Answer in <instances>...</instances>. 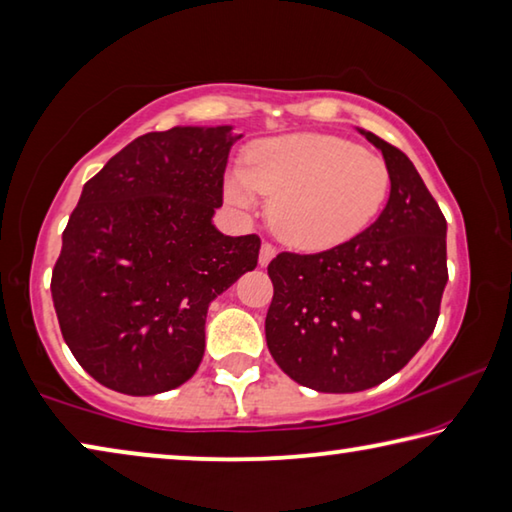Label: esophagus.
<instances>
[{"label": "esophagus", "instance_id": "34e87169", "mask_svg": "<svg viewBox=\"0 0 512 512\" xmlns=\"http://www.w3.org/2000/svg\"><path fill=\"white\" fill-rule=\"evenodd\" d=\"M273 257H275V246L264 241L262 250H259V266H268V262H271Z\"/></svg>", "mask_w": 512, "mask_h": 512}]
</instances>
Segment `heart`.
Listing matches in <instances>:
<instances>
[{
  "label": "heart",
  "mask_w": 512,
  "mask_h": 512,
  "mask_svg": "<svg viewBox=\"0 0 512 512\" xmlns=\"http://www.w3.org/2000/svg\"><path fill=\"white\" fill-rule=\"evenodd\" d=\"M391 192L386 162L336 135L300 133L255 146L225 180V198L253 210L273 198L268 223L291 248L320 253L348 244L377 219Z\"/></svg>",
  "instance_id": "b5f03b06"
}]
</instances>
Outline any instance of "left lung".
Wrapping results in <instances>:
<instances>
[{
  "label": "left lung",
  "mask_w": 512,
  "mask_h": 512,
  "mask_svg": "<svg viewBox=\"0 0 512 512\" xmlns=\"http://www.w3.org/2000/svg\"><path fill=\"white\" fill-rule=\"evenodd\" d=\"M391 171L379 219L348 244L268 264L266 345L298 384L357 393L393 377L429 339L447 284V221L413 162L368 131Z\"/></svg>",
  "instance_id": "left-lung-1"
}]
</instances>
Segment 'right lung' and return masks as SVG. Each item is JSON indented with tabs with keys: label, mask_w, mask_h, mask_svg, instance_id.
Instances as JSON below:
<instances>
[{
	"label": "right lung",
	"mask_w": 512,
	"mask_h": 512,
	"mask_svg": "<svg viewBox=\"0 0 512 512\" xmlns=\"http://www.w3.org/2000/svg\"><path fill=\"white\" fill-rule=\"evenodd\" d=\"M232 126H176L124 146L83 187L51 273L60 332L112 391L155 395L201 366L210 302L259 257L257 235L225 237Z\"/></svg>",
	"instance_id": "right-lung-1"
}]
</instances>
